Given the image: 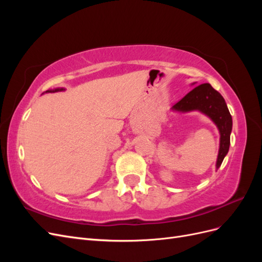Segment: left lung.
<instances>
[{"mask_svg":"<svg viewBox=\"0 0 262 262\" xmlns=\"http://www.w3.org/2000/svg\"><path fill=\"white\" fill-rule=\"evenodd\" d=\"M172 109L178 112L200 110L201 113L209 116L217 125L221 133L220 150L216 162V168H219L228 152L233 125L232 116L228 112L226 102L222 95L214 90L209 83H204L195 86L184 98L176 102L172 106Z\"/></svg>","mask_w":262,"mask_h":262,"instance_id":"obj_1","label":"left lung"}]
</instances>
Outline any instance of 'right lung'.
I'll return each mask as SVG.
<instances>
[{"label": "right lung", "instance_id": "right-lung-1", "mask_svg": "<svg viewBox=\"0 0 262 262\" xmlns=\"http://www.w3.org/2000/svg\"><path fill=\"white\" fill-rule=\"evenodd\" d=\"M59 91H63V89H57V90H54V91H47L46 93H54V92H59Z\"/></svg>", "mask_w": 262, "mask_h": 262}]
</instances>
